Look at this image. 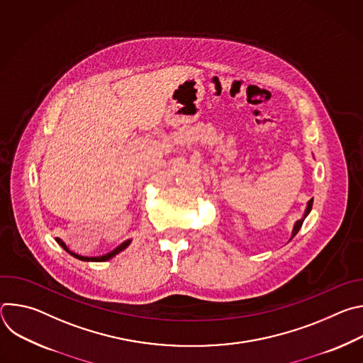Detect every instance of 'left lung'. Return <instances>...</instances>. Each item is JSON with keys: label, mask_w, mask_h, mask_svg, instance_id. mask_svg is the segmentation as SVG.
<instances>
[{"label": "left lung", "mask_w": 363, "mask_h": 363, "mask_svg": "<svg viewBox=\"0 0 363 363\" xmlns=\"http://www.w3.org/2000/svg\"><path fill=\"white\" fill-rule=\"evenodd\" d=\"M312 205H313V198L310 199L308 202H307V206H306V210H304V214H303V217L300 218V220H297L296 221V224H294V227H293V231H291V237H290V240L298 233V230L301 228V225H303V221H304V218L308 216V213L312 211Z\"/></svg>", "instance_id": "8db88e82"}]
</instances>
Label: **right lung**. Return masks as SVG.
<instances>
[{
  "label": "right lung",
  "mask_w": 363,
  "mask_h": 363,
  "mask_svg": "<svg viewBox=\"0 0 363 363\" xmlns=\"http://www.w3.org/2000/svg\"><path fill=\"white\" fill-rule=\"evenodd\" d=\"M56 241L59 242V245H62L70 255H73L74 258H79V260H82V262H108V260H111V258H113L116 254H119L121 251H123L129 244H130V241L132 240H126V241H123L121 245H118L115 250H112L111 252H108V254H103V255H99V257H84V255H80V254H76V252H73V251H70L69 250V247L60 240V238H56Z\"/></svg>",
  "instance_id": "obj_1"
}]
</instances>
